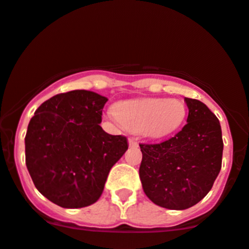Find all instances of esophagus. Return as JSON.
<instances>
[{
  "label": "esophagus",
  "mask_w": 249,
  "mask_h": 249,
  "mask_svg": "<svg viewBox=\"0 0 249 249\" xmlns=\"http://www.w3.org/2000/svg\"><path fill=\"white\" fill-rule=\"evenodd\" d=\"M129 145H130L131 147H137V146H138V142H137V139L133 138V137L129 138Z\"/></svg>",
  "instance_id": "obj_1"
}]
</instances>
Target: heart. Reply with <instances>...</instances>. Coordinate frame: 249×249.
Here are the masks:
<instances>
[{
  "label": "heart",
  "mask_w": 249,
  "mask_h": 249,
  "mask_svg": "<svg viewBox=\"0 0 249 249\" xmlns=\"http://www.w3.org/2000/svg\"><path fill=\"white\" fill-rule=\"evenodd\" d=\"M111 116L144 137L162 139L179 130L187 117V106L178 99L146 98L119 103Z\"/></svg>",
  "instance_id": "heart-1"
}]
</instances>
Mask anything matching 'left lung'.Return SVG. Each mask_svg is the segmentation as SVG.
<instances>
[{"label": "left lung", "mask_w": 249, "mask_h": 249, "mask_svg": "<svg viewBox=\"0 0 249 249\" xmlns=\"http://www.w3.org/2000/svg\"><path fill=\"white\" fill-rule=\"evenodd\" d=\"M187 124L158 144L141 143L139 177L145 195L166 209L198 203L212 189L222 164L220 122L200 100L185 98Z\"/></svg>", "instance_id": "1"}]
</instances>
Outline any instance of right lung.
I'll use <instances>...</instances> for the list:
<instances>
[{
	"label": "right lung",
	"instance_id": "obj_1",
	"mask_svg": "<svg viewBox=\"0 0 249 249\" xmlns=\"http://www.w3.org/2000/svg\"><path fill=\"white\" fill-rule=\"evenodd\" d=\"M107 98L85 89L60 93L37 107L27 129L26 165L36 189L62 208L99 200L111 168L129 147L100 126Z\"/></svg>",
	"mask_w": 249,
	"mask_h": 249
}]
</instances>
